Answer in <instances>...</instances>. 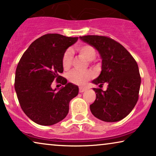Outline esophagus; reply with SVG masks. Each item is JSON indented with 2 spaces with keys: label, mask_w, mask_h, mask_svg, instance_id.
Listing matches in <instances>:
<instances>
[{
  "label": "esophagus",
  "mask_w": 156,
  "mask_h": 156,
  "mask_svg": "<svg viewBox=\"0 0 156 156\" xmlns=\"http://www.w3.org/2000/svg\"><path fill=\"white\" fill-rule=\"evenodd\" d=\"M86 90H87V89L84 88V87H80V89H79V91H80V93L84 92V91H85Z\"/></svg>",
  "instance_id": "esophagus-1"
}]
</instances>
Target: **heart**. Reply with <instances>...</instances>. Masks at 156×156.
I'll list each match as a JSON object with an SVG mask.
<instances>
[{
    "label": "heart",
    "instance_id": "b5f03b06",
    "mask_svg": "<svg viewBox=\"0 0 156 156\" xmlns=\"http://www.w3.org/2000/svg\"><path fill=\"white\" fill-rule=\"evenodd\" d=\"M76 50L81 57L87 61H91L96 57L97 52L94 47L90 44H84L76 46ZM73 53L71 49H68L63 54L62 58V65L64 69L67 70L71 67ZM93 76V74L91 72H80L73 70L68 74V80L72 83L77 85H84L87 81H89Z\"/></svg>",
    "mask_w": 156,
    "mask_h": 156
}]
</instances>
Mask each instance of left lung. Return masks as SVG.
<instances>
[{
	"mask_svg": "<svg viewBox=\"0 0 156 156\" xmlns=\"http://www.w3.org/2000/svg\"><path fill=\"white\" fill-rule=\"evenodd\" d=\"M94 47L102 59L101 72L92 81L106 91L94 88V102L90 110L96 118L106 122H116L124 119L136 106L138 99L140 79L138 67L132 55L123 45L112 38L99 35L80 37Z\"/></svg>",
	"mask_w": 156,
	"mask_h": 156,
	"instance_id": "obj_1",
	"label": "left lung"
}]
</instances>
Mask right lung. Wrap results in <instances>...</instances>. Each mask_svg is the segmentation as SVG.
<instances>
[{
    "label": "right lung",
    "instance_id": "right-lung-1",
    "mask_svg": "<svg viewBox=\"0 0 156 156\" xmlns=\"http://www.w3.org/2000/svg\"><path fill=\"white\" fill-rule=\"evenodd\" d=\"M78 37L47 34L35 40L23 53L16 71L15 89L23 112L34 122L51 126L67 116L69 104L79 88L60 76L62 58ZM56 80L65 86L57 90L51 85Z\"/></svg>",
    "mask_w": 156,
    "mask_h": 156
}]
</instances>
